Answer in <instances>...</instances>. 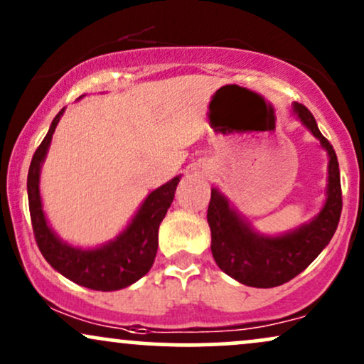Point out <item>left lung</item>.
Listing matches in <instances>:
<instances>
[{
	"label": "left lung",
	"instance_id": "8db88e82",
	"mask_svg": "<svg viewBox=\"0 0 364 364\" xmlns=\"http://www.w3.org/2000/svg\"><path fill=\"white\" fill-rule=\"evenodd\" d=\"M298 119L320 140L328 156L327 200L310 223L281 236H265L253 231L229 200L212 188L207 220L212 232V255L229 277L250 287H275L301 274L332 240L342 210L341 173L336 150L320 133L313 114L294 102Z\"/></svg>",
	"mask_w": 364,
	"mask_h": 364
}]
</instances>
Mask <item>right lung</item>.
I'll return each instance as SVG.
<instances>
[{
  "label": "right lung",
  "mask_w": 364,
  "mask_h": 364,
  "mask_svg": "<svg viewBox=\"0 0 364 364\" xmlns=\"http://www.w3.org/2000/svg\"><path fill=\"white\" fill-rule=\"evenodd\" d=\"M63 112L65 107L53 119L48 135L37 147L28 168V210H31L36 243L49 265L75 284L94 291L123 289L144 277L156 260L159 225L173 203L174 191L181 176L173 178L166 185L154 190L144 200L127 229L109 243L99 248H78L65 243L48 224L39 191L41 168Z\"/></svg>",
  "instance_id": "add662e5"
}]
</instances>
